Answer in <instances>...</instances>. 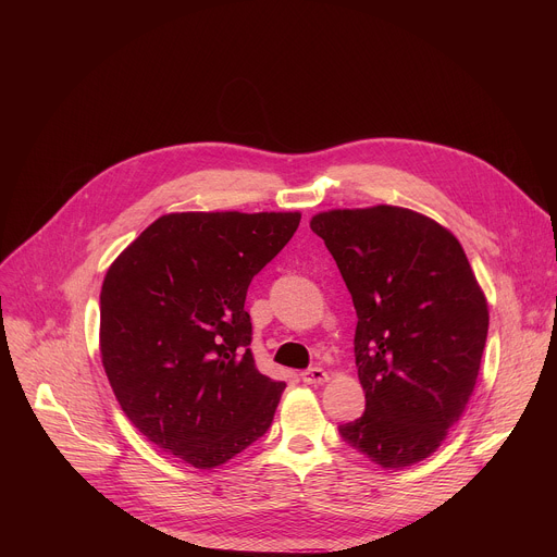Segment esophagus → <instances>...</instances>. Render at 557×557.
I'll use <instances>...</instances> for the list:
<instances>
[{"instance_id": "1", "label": "esophagus", "mask_w": 557, "mask_h": 557, "mask_svg": "<svg viewBox=\"0 0 557 557\" xmlns=\"http://www.w3.org/2000/svg\"><path fill=\"white\" fill-rule=\"evenodd\" d=\"M301 381L306 385H322V383L329 381V372L324 368H317L314 366V368H308V370L301 372Z\"/></svg>"}]
</instances>
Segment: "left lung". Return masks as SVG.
Listing matches in <instances>:
<instances>
[{
  "mask_svg": "<svg viewBox=\"0 0 557 557\" xmlns=\"http://www.w3.org/2000/svg\"><path fill=\"white\" fill-rule=\"evenodd\" d=\"M310 228L335 258L357 310L366 412L342 438L385 469L434 454L462 417L487 342V299L456 237L404 207L335 209Z\"/></svg>",
  "mask_w": 557,
  "mask_h": 557,
  "instance_id": "left-lung-1",
  "label": "left lung"
}]
</instances>
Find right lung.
<instances>
[{"instance_id": "right-lung-1", "label": "right lung", "mask_w": 557, "mask_h": 557, "mask_svg": "<svg viewBox=\"0 0 557 557\" xmlns=\"http://www.w3.org/2000/svg\"><path fill=\"white\" fill-rule=\"evenodd\" d=\"M301 213L187 211L151 222L101 288V359L127 419L198 469L247 449L273 423L284 381L256 368L251 280Z\"/></svg>"}]
</instances>
